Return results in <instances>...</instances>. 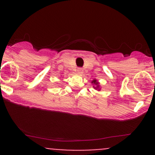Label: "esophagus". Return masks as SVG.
<instances>
[{
    "label": "esophagus",
    "mask_w": 155,
    "mask_h": 155,
    "mask_svg": "<svg viewBox=\"0 0 155 155\" xmlns=\"http://www.w3.org/2000/svg\"><path fill=\"white\" fill-rule=\"evenodd\" d=\"M77 72H78V73H80V74H82V73H83V70H82V68H79L77 69Z\"/></svg>",
    "instance_id": "34e87169"
}]
</instances>
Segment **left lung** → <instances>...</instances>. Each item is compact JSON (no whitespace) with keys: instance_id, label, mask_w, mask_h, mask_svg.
<instances>
[{"instance_id":"left-lung-1","label":"left lung","mask_w":155,"mask_h":155,"mask_svg":"<svg viewBox=\"0 0 155 155\" xmlns=\"http://www.w3.org/2000/svg\"><path fill=\"white\" fill-rule=\"evenodd\" d=\"M92 83H94V85H97V87H95V88H98V87H99V85H98V82H97V80H95V79H94V80H93V81H92Z\"/></svg>"}]
</instances>
